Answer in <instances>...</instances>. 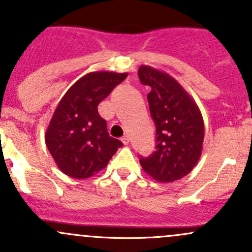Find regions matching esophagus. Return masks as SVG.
I'll use <instances>...</instances> for the list:
<instances>
[{"label":"esophagus","instance_id":"1","mask_svg":"<svg viewBox=\"0 0 252 252\" xmlns=\"http://www.w3.org/2000/svg\"><path fill=\"white\" fill-rule=\"evenodd\" d=\"M121 140H122V142H123L124 145H128L129 144V136H128V135H124V136L122 137Z\"/></svg>","mask_w":252,"mask_h":252}]
</instances>
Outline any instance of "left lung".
I'll return each mask as SVG.
<instances>
[{"label": "left lung", "instance_id": "left-lung-1", "mask_svg": "<svg viewBox=\"0 0 252 252\" xmlns=\"http://www.w3.org/2000/svg\"><path fill=\"white\" fill-rule=\"evenodd\" d=\"M156 126V152L141 158L146 174L159 182H174L189 175L203 151L204 121L197 102L174 77L151 66L139 67Z\"/></svg>", "mask_w": 252, "mask_h": 252}]
</instances>
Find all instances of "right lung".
Returning <instances> with one entry per match:
<instances>
[{"label":"right lung","mask_w":252,"mask_h":252,"mask_svg":"<svg viewBox=\"0 0 252 252\" xmlns=\"http://www.w3.org/2000/svg\"><path fill=\"white\" fill-rule=\"evenodd\" d=\"M128 73L94 71L70 87L55 108L44 139L58 168L73 179H88L106 168L122 142L111 137L97 112L100 102Z\"/></svg>","instance_id":"obj_1"}]
</instances>
